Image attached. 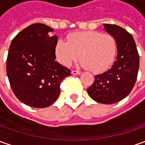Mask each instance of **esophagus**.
I'll use <instances>...</instances> for the list:
<instances>
[{
  "mask_svg": "<svg viewBox=\"0 0 145 145\" xmlns=\"http://www.w3.org/2000/svg\"><path fill=\"white\" fill-rule=\"evenodd\" d=\"M72 74L73 75H80L81 73V72L80 71H78V70H72Z\"/></svg>",
  "mask_w": 145,
  "mask_h": 145,
  "instance_id": "obj_1",
  "label": "esophagus"
}]
</instances>
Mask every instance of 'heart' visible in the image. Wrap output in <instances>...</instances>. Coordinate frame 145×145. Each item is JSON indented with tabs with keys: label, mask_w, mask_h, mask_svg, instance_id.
Instances as JSON below:
<instances>
[{
	"label": "heart",
	"mask_w": 145,
	"mask_h": 145,
	"mask_svg": "<svg viewBox=\"0 0 145 145\" xmlns=\"http://www.w3.org/2000/svg\"><path fill=\"white\" fill-rule=\"evenodd\" d=\"M68 42L60 39L56 44L57 58L63 65L69 66L79 57L80 65L94 73L107 69L117 54L115 39L97 31L75 32L69 35Z\"/></svg>",
	"instance_id": "obj_1"
}]
</instances>
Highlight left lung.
<instances>
[{
	"label": "left lung",
	"instance_id": "8db88e82",
	"mask_svg": "<svg viewBox=\"0 0 145 145\" xmlns=\"http://www.w3.org/2000/svg\"><path fill=\"white\" fill-rule=\"evenodd\" d=\"M103 26L116 40L117 60L111 69L95 76L88 93L98 103L112 104L126 97L135 85L139 69V54L130 33L117 25L105 24Z\"/></svg>",
	"mask_w": 145,
	"mask_h": 145
}]
</instances>
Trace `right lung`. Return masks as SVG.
Listing matches in <instances>:
<instances>
[{"label": "right lung", "instance_id": "right-lung-1", "mask_svg": "<svg viewBox=\"0 0 145 145\" xmlns=\"http://www.w3.org/2000/svg\"><path fill=\"white\" fill-rule=\"evenodd\" d=\"M43 24L28 26L14 38L10 46L6 71L10 85L24 104L44 108L53 104L60 94L63 80L71 70L55 61L56 35Z\"/></svg>", "mask_w": 145, "mask_h": 145}]
</instances>
